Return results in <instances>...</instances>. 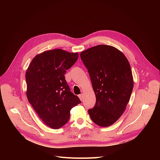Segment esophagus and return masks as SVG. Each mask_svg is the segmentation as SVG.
<instances>
[{"label":"esophagus","mask_w":160,"mask_h":160,"mask_svg":"<svg viewBox=\"0 0 160 160\" xmlns=\"http://www.w3.org/2000/svg\"><path fill=\"white\" fill-rule=\"evenodd\" d=\"M78 97H79L80 99V100L82 101V100H83V94H81L78 95Z\"/></svg>","instance_id":"34e87169"}]
</instances>
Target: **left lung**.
<instances>
[{"label":"left lung","instance_id":"8db88e82","mask_svg":"<svg viewBox=\"0 0 160 160\" xmlns=\"http://www.w3.org/2000/svg\"><path fill=\"white\" fill-rule=\"evenodd\" d=\"M96 94L94 108L88 110L96 125L108 127L116 122L129 102L133 87L130 63L118 49L98 45L80 53Z\"/></svg>","mask_w":160,"mask_h":160}]
</instances>
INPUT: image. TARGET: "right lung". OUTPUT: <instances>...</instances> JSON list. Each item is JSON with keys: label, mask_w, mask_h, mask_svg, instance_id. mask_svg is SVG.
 Segmentation results:
<instances>
[{"label": "right lung", "mask_w": 160, "mask_h": 160, "mask_svg": "<svg viewBox=\"0 0 160 160\" xmlns=\"http://www.w3.org/2000/svg\"><path fill=\"white\" fill-rule=\"evenodd\" d=\"M78 58L77 52L59 49L45 51L33 59L27 70L28 100L40 119L53 129L64 125L72 108L81 103L64 77Z\"/></svg>", "instance_id": "right-lung-1"}]
</instances>
